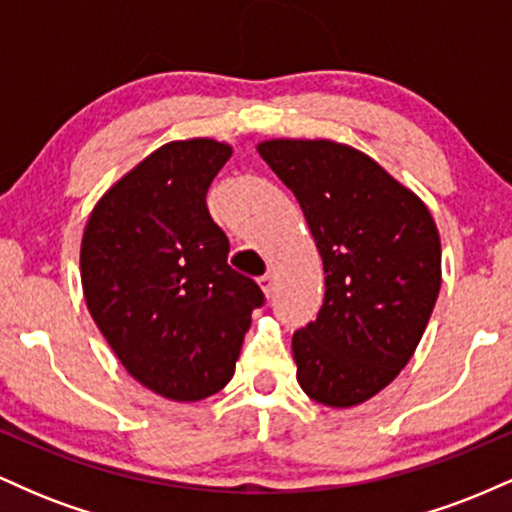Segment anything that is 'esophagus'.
Listing matches in <instances>:
<instances>
[{
	"mask_svg": "<svg viewBox=\"0 0 512 512\" xmlns=\"http://www.w3.org/2000/svg\"><path fill=\"white\" fill-rule=\"evenodd\" d=\"M257 281H260L264 296H267V298L272 296V293H274V276H272V274H264V276H260V279H257Z\"/></svg>",
	"mask_w": 512,
	"mask_h": 512,
	"instance_id": "1",
	"label": "esophagus"
}]
</instances>
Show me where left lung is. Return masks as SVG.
Masks as SVG:
<instances>
[{
  "mask_svg": "<svg viewBox=\"0 0 512 512\" xmlns=\"http://www.w3.org/2000/svg\"><path fill=\"white\" fill-rule=\"evenodd\" d=\"M257 151L296 195L325 267V301L293 334L298 383L346 409L378 395L414 356L440 291L431 211L373 158L330 139Z\"/></svg>",
  "mask_w": 512,
  "mask_h": 512,
  "instance_id": "left-lung-1",
  "label": "left lung"
}]
</instances>
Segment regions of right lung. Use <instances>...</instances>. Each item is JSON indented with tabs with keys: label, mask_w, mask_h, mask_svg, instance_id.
Returning <instances> with one entry per match:
<instances>
[{
	"label": "right lung",
	"mask_w": 512,
	"mask_h": 512,
	"mask_svg": "<svg viewBox=\"0 0 512 512\" xmlns=\"http://www.w3.org/2000/svg\"><path fill=\"white\" fill-rule=\"evenodd\" d=\"M231 146L170 142L101 197L81 240L93 322L134 380L175 402L228 385L264 293L228 267L207 190Z\"/></svg>",
	"instance_id": "1"
}]
</instances>
